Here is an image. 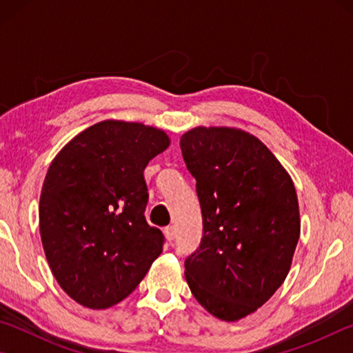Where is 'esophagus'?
Wrapping results in <instances>:
<instances>
[{
  "mask_svg": "<svg viewBox=\"0 0 353 353\" xmlns=\"http://www.w3.org/2000/svg\"><path fill=\"white\" fill-rule=\"evenodd\" d=\"M165 236H166V240H168L170 243L174 240L176 238V227L174 225H168L165 229Z\"/></svg>",
  "mask_w": 353,
  "mask_h": 353,
  "instance_id": "1",
  "label": "esophagus"
}]
</instances>
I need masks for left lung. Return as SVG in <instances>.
<instances>
[{"label": "left lung", "instance_id": "obj_1", "mask_svg": "<svg viewBox=\"0 0 353 353\" xmlns=\"http://www.w3.org/2000/svg\"><path fill=\"white\" fill-rule=\"evenodd\" d=\"M204 235L185 260L193 296L214 318L254 313L283 283L301 235L294 183L256 137L194 128L181 139Z\"/></svg>", "mask_w": 353, "mask_h": 353}]
</instances>
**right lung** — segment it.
<instances>
[{"label":"right lung","mask_w":353,"mask_h":353,"mask_svg":"<svg viewBox=\"0 0 353 353\" xmlns=\"http://www.w3.org/2000/svg\"><path fill=\"white\" fill-rule=\"evenodd\" d=\"M168 146L157 128L105 119L50 165L39 205L41 244L57 283L81 305L121 302L162 254L165 236L145 218L143 171Z\"/></svg>","instance_id":"right-lung-1"}]
</instances>
